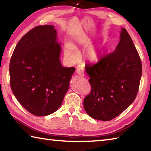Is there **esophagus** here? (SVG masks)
Returning a JSON list of instances; mask_svg holds the SVG:
<instances>
[{"mask_svg": "<svg viewBox=\"0 0 151 151\" xmlns=\"http://www.w3.org/2000/svg\"><path fill=\"white\" fill-rule=\"evenodd\" d=\"M76 72H77L78 75H79L80 76H83L84 75L83 66L82 65H78L77 66V68H76Z\"/></svg>", "mask_w": 151, "mask_h": 151, "instance_id": "obj_1", "label": "esophagus"}]
</instances>
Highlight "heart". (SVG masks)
Instances as JSON below:
<instances>
[{"instance_id": "1", "label": "heart", "mask_w": 151, "mask_h": 151, "mask_svg": "<svg viewBox=\"0 0 151 151\" xmlns=\"http://www.w3.org/2000/svg\"><path fill=\"white\" fill-rule=\"evenodd\" d=\"M91 40L86 36H82L77 38L75 40V44H70L68 42L65 45V55L70 60L76 61L77 60L78 54L76 48L78 47H86L91 44ZM106 40H103V41L98 44L91 45L89 47L85 53L86 59L93 63H98L100 60L105 51Z\"/></svg>"}]
</instances>
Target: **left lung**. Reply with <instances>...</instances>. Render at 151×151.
<instances>
[{
    "instance_id": "8db88e82",
    "label": "left lung",
    "mask_w": 151,
    "mask_h": 151,
    "mask_svg": "<svg viewBox=\"0 0 151 151\" xmlns=\"http://www.w3.org/2000/svg\"><path fill=\"white\" fill-rule=\"evenodd\" d=\"M91 91L84 108L91 118L108 121L116 118L133 103L139 91L142 64L132 39L121 28L114 52L98 63L86 64Z\"/></svg>"
}]
</instances>
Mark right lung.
Instances as JSON below:
<instances>
[{"label": "right lung", "instance_id": "1", "mask_svg": "<svg viewBox=\"0 0 151 151\" xmlns=\"http://www.w3.org/2000/svg\"><path fill=\"white\" fill-rule=\"evenodd\" d=\"M61 47L52 25L35 27L21 38L9 65L10 83L19 103L35 116L57 111L75 68L63 67Z\"/></svg>", "mask_w": 151, "mask_h": 151}]
</instances>
